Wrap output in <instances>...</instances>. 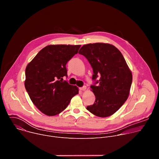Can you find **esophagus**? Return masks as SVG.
Listing matches in <instances>:
<instances>
[{"instance_id": "obj_1", "label": "esophagus", "mask_w": 159, "mask_h": 159, "mask_svg": "<svg viewBox=\"0 0 159 159\" xmlns=\"http://www.w3.org/2000/svg\"><path fill=\"white\" fill-rule=\"evenodd\" d=\"M79 89H80V90H82H82H85L86 89V86H83V87H80Z\"/></svg>"}]
</instances>
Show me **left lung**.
Instances as JSON below:
<instances>
[{"instance_id":"1","label":"left lung","mask_w":159,"mask_h":159,"mask_svg":"<svg viewBox=\"0 0 159 159\" xmlns=\"http://www.w3.org/2000/svg\"><path fill=\"white\" fill-rule=\"evenodd\" d=\"M79 53L87 59L93 70L94 82L90 88L96 100L87 109L101 118L113 115L127 100L132 83V74L123 55L113 45L101 43L85 44Z\"/></svg>"}]
</instances>
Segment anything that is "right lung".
<instances>
[{
  "instance_id": "right-lung-1",
  "label": "right lung",
  "mask_w": 159,
  "mask_h": 159,
  "mask_svg": "<svg viewBox=\"0 0 159 159\" xmlns=\"http://www.w3.org/2000/svg\"><path fill=\"white\" fill-rule=\"evenodd\" d=\"M80 45L57 44L43 48L27 65L25 85L36 107L44 115L63 111L79 93L78 87L63 80L66 64L78 53Z\"/></svg>"
}]
</instances>
